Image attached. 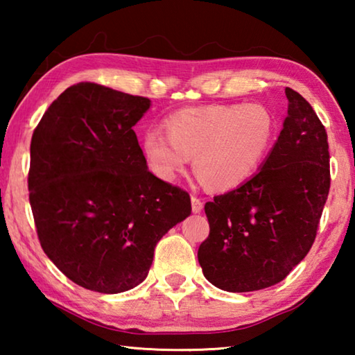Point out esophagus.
Masks as SVG:
<instances>
[{
    "mask_svg": "<svg viewBox=\"0 0 355 355\" xmlns=\"http://www.w3.org/2000/svg\"><path fill=\"white\" fill-rule=\"evenodd\" d=\"M191 205H192V213H200L202 208H203V202L199 199V197L192 196L191 197Z\"/></svg>",
    "mask_w": 355,
    "mask_h": 355,
    "instance_id": "34e87169",
    "label": "esophagus"
}]
</instances>
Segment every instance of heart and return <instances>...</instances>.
<instances>
[{"instance_id": "b5f03b06", "label": "heart", "mask_w": 355, "mask_h": 355, "mask_svg": "<svg viewBox=\"0 0 355 355\" xmlns=\"http://www.w3.org/2000/svg\"><path fill=\"white\" fill-rule=\"evenodd\" d=\"M164 131L150 130L141 142L156 177L172 182L194 158L196 175L209 189L230 191L261 166L274 139L275 120L260 103L213 105L172 112Z\"/></svg>"}]
</instances>
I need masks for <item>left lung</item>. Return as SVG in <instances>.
Segmentation results:
<instances>
[{
	"label": "left lung",
	"mask_w": 355,
	"mask_h": 355,
	"mask_svg": "<svg viewBox=\"0 0 355 355\" xmlns=\"http://www.w3.org/2000/svg\"><path fill=\"white\" fill-rule=\"evenodd\" d=\"M285 94L288 117L261 171L205 203L209 235L197 257L207 280L224 291L279 284L316 238L330 188L327 133L302 95Z\"/></svg>",
	"instance_id": "left-lung-1"
}]
</instances>
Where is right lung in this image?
Returning <instances> with one entry per match:
<instances>
[{
	"label": "right lung",
	"mask_w": 355,
	"mask_h": 355,
	"mask_svg": "<svg viewBox=\"0 0 355 355\" xmlns=\"http://www.w3.org/2000/svg\"><path fill=\"white\" fill-rule=\"evenodd\" d=\"M150 100L80 83L31 139L28 189L42 249L86 290L116 294L147 277L156 243L191 214V197L147 169L133 127Z\"/></svg>",
	"instance_id": "add662e5"
}]
</instances>
